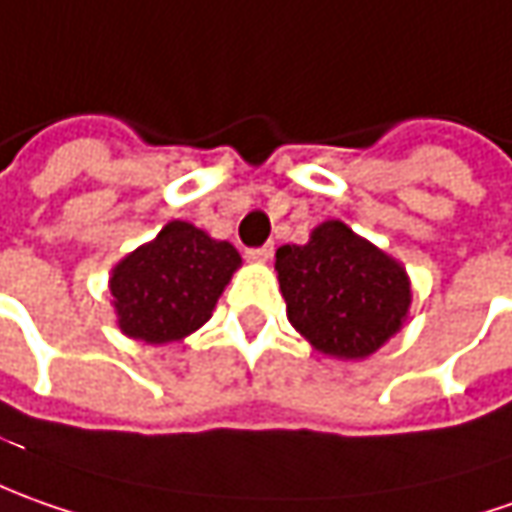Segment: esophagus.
<instances>
[{"mask_svg": "<svg viewBox=\"0 0 512 512\" xmlns=\"http://www.w3.org/2000/svg\"><path fill=\"white\" fill-rule=\"evenodd\" d=\"M272 252V246H260V249H249L246 257H249L252 263H269V260H272Z\"/></svg>", "mask_w": 512, "mask_h": 512, "instance_id": "esophagus-1", "label": "esophagus"}]
</instances>
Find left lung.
Here are the masks:
<instances>
[{
  "label": "left lung",
  "mask_w": 512,
  "mask_h": 512,
  "mask_svg": "<svg viewBox=\"0 0 512 512\" xmlns=\"http://www.w3.org/2000/svg\"><path fill=\"white\" fill-rule=\"evenodd\" d=\"M274 272L294 331L334 360L377 354L411 320L405 266L343 221L314 226L303 246H280Z\"/></svg>",
  "instance_id": "left-lung-1"
}]
</instances>
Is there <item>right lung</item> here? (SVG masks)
<instances>
[{
    "label": "right lung",
    "instance_id": "right-lung-1",
    "mask_svg": "<svg viewBox=\"0 0 512 512\" xmlns=\"http://www.w3.org/2000/svg\"><path fill=\"white\" fill-rule=\"evenodd\" d=\"M240 252L189 221H169L110 272V306L121 334L147 345L181 343L212 317L240 269Z\"/></svg>",
    "mask_w": 512,
    "mask_h": 512
}]
</instances>
